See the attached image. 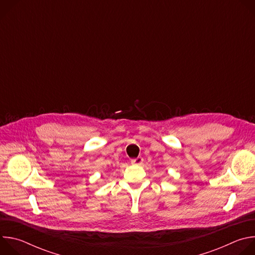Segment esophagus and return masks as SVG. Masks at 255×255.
I'll return each mask as SVG.
<instances>
[{
	"mask_svg": "<svg viewBox=\"0 0 255 255\" xmlns=\"http://www.w3.org/2000/svg\"><path fill=\"white\" fill-rule=\"evenodd\" d=\"M142 162H143V158L141 156H138L131 160V163L134 165H140V164H142Z\"/></svg>",
	"mask_w": 255,
	"mask_h": 255,
	"instance_id": "34e87169",
	"label": "esophagus"
}]
</instances>
